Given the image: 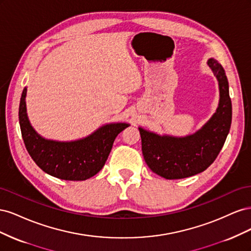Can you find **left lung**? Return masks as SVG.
Returning <instances> with one entry per match:
<instances>
[{
  "label": "left lung",
  "instance_id": "1",
  "mask_svg": "<svg viewBox=\"0 0 251 251\" xmlns=\"http://www.w3.org/2000/svg\"><path fill=\"white\" fill-rule=\"evenodd\" d=\"M219 81L220 102L206 125L187 137L159 136L139 127L142 154L149 168L165 179H182L206 170L216 160L229 133L232 117L228 80L222 65L207 62Z\"/></svg>",
  "mask_w": 251,
  "mask_h": 251
}]
</instances>
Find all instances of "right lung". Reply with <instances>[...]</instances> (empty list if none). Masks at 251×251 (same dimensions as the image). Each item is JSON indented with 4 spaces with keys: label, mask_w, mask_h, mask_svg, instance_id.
Listing matches in <instances>:
<instances>
[{
    "label": "right lung",
    "mask_w": 251,
    "mask_h": 251,
    "mask_svg": "<svg viewBox=\"0 0 251 251\" xmlns=\"http://www.w3.org/2000/svg\"><path fill=\"white\" fill-rule=\"evenodd\" d=\"M26 92L23 90L19 120L22 137L33 161L45 173L69 181H82L100 172L109 157L117 135L127 124H110L98 128L88 137L70 142L47 140L30 125L26 113Z\"/></svg>",
    "instance_id": "obj_1"
}]
</instances>
